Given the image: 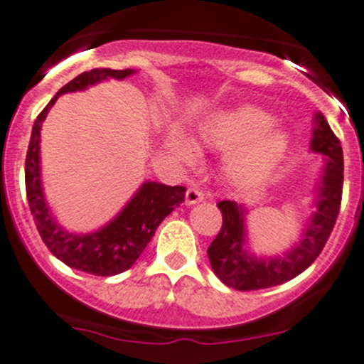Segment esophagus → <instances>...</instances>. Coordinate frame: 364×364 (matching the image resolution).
I'll use <instances>...</instances> for the list:
<instances>
[{
    "label": "esophagus",
    "mask_w": 364,
    "mask_h": 364,
    "mask_svg": "<svg viewBox=\"0 0 364 364\" xmlns=\"http://www.w3.org/2000/svg\"><path fill=\"white\" fill-rule=\"evenodd\" d=\"M204 200V193L197 188H188L186 190V196H185V204L186 205H193L197 203H203Z\"/></svg>",
    "instance_id": "1"
}]
</instances>
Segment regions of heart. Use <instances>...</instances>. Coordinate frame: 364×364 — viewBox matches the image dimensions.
Returning a JSON list of instances; mask_svg holds the SVG:
<instances>
[{
  "mask_svg": "<svg viewBox=\"0 0 364 364\" xmlns=\"http://www.w3.org/2000/svg\"><path fill=\"white\" fill-rule=\"evenodd\" d=\"M273 127V116L243 105L205 117L197 137L204 146L230 149L227 160L230 172L241 181H253L267 174L289 148L287 135ZM174 149L181 160H196V149L185 139H178Z\"/></svg>",
  "mask_w": 364,
  "mask_h": 364,
  "instance_id": "b5f03b06",
  "label": "heart"
}]
</instances>
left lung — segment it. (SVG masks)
I'll list each match as a JSON object with an SVG mask.
<instances>
[{
    "label": "left lung",
    "instance_id": "obj_1",
    "mask_svg": "<svg viewBox=\"0 0 364 364\" xmlns=\"http://www.w3.org/2000/svg\"><path fill=\"white\" fill-rule=\"evenodd\" d=\"M310 149L324 155L321 179L315 186L310 220L301 229L299 241L282 255L257 257L247 248V208L234 200H220L223 225L208 248L216 277L236 291L274 287L303 273L324 248L338 218L343 188V151L328 121L317 112L314 117Z\"/></svg>",
    "mask_w": 364,
    "mask_h": 364
}]
</instances>
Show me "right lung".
Segmentation results:
<instances>
[{
  "mask_svg": "<svg viewBox=\"0 0 364 364\" xmlns=\"http://www.w3.org/2000/svg\"><path fill=\"white\" fill-rule=\"evenodd\" d=\"M135 70L95 68L84 72L61 87L56 97L38 114L31 130L26 155V196L29 209L43 243L54 257L73 269L97 277H112L130 269L155 236L161 220L171 215L185 200V186H167L156 181H144L124 208L104 227L93 232H70L50 211L42 186L40 167V130L58 98L65 93L84 91L107 79L123 80Z\"/></svg>",
  "mask_w": 364,
  "mask_h": 364,
  "instance_id": "obj_1",
  "label": "right lung"
}]
</instances>
